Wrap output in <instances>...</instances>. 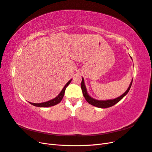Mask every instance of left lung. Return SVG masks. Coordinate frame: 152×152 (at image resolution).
<instances>
[{
  "instance_id": "8db88e82",
  "label": "left lung",
  "mask_w": 152,
  "mask_h": 152,
  "mask_svg": "<svg viewBox=\"0 0 152 152\" xmlns=\"http://www.w3.org/2000/svg\"><path fill=\"white\" fill-rule=\"evenodd\" d=\"M131 59H132V58H131ZM132 80H133V79H132V81L131 82V84H130L129 86L128 89H127V91L125 92V93L122 94L121 96H119V97L116 98L115 99H113L98 100V99H96L93 98H92L91 96H90L89 95V94L87 93V89H86V87L85 86L84 80L83 77H82V82H81V89H82V93H83V95H84V97L85 98V99H86L87 102H88L90 104L93 105V106H94V107H96L98 108H106L111 107H112V106H113L114 104H115L116 103H117L118 102H120V101L124 97V96H125L128 93V92L129 91L131 87L132 86Z\"/></svg>"
}]
</instances>
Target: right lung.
I'll return each instance as SVG.
<instances>
[{"mask_svg": "<svg viewBox=\"0 0 152 152\" xmlns=\"http://www.w3.org/2000/svg\"><path fill=\"white\" fill-rule=\"evenodd\" d=\"M72 79L69 80L67 83L66 84V85L64 86V87L63 88V89L61 90V91L60 92V93H59L56 98H54V99H51V100H49L48 102H44V103H31L29 102L31 104L35 106V107H52V106H54L57 104H58L59 103L61 102V101L62 100L64 94H65V89L67 87V86L70 84V83L71 82Z\"/></svg>", "mask_w": 152, "mask_h": 152, "instance_id": "1", "label": "right lung"}]
</instances>
